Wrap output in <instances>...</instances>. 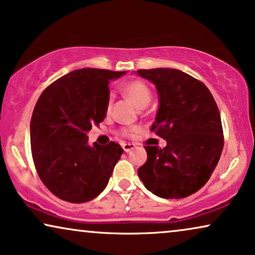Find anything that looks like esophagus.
Returning <instances> with one entry per match:
<instances>
[{
  "instance_id": "1",
  "label": "esophagus",
  "mask_w": 255,
  "mask_h": 255,
  "mask_svg": "<svg viewBox=\"0 0 255 255\" xmlns=\"http://www.w3.org/2000/svg\"><path fill=\"white\" fill-rule=\"evenodd\" d=\"M122 147H123V149L125 152H130L131 149H133L135 147L134 144H132V142H125V144L122 145Z\"/></svg>"
}]
</instances>
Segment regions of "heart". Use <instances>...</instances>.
Returning <instances> with one entry per match:
<instances>
[{"label":"heart","mask_w":255,"mask_h":255,"mask_svg":"<svg viewBox=\"0 0 255 255\" xmlns=\"http://www.w3.org/2000/svg\"><path fill=\"white\" fill-rule=\"evenodd\" d=\"M124 93L128 99H130L132 102H133L135 106L139 108L146 107L149 103L152 97L151 89L148 88V86L144 83L142 81H139V80H134V81L128 82L127 85L124 86ZM111 106V96L108 100V109H110ZM138 131L137 128H122L121 133L123 135H133L135 132Z\"/></svg>","instance_id":"1"}]
</instances>
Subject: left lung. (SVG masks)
<instances>
[{
	"label": "left lung",
	"mask_w": 255,
	"mask_h": 255,
	"mask_svg": "<svg viewBox=\"0 0 255 255\" xmlns=\"http://www.w3.org/2000/svg\"><path fill=\"white\" fill-rule=\"evenodd\" d=\"M137 73L156 87L160 106L151 130L167 141L163 148L144 146L147 160L138 175L156 196H189L208 182L221 158L224 135L217 104L203 82L179 69Z\"/></svg>",
	"instance_id": "obj_1"
}]
</instances>
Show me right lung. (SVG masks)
I'll return each mask as SVG.
<instances>
[{
	"label": "right lung",
	"instance_id": "right-lung-1",
	"mask_svg": "<svg viewBox=\"0 0 255 255\" xmlns=\"http://www.w3.org/2000/svg\"><path fill=\"white\" fill-rule=\"evenodd\" d=\"M124 74L76 69L38 99L30 123L31 153L41 182L61 200L85 203L107 187L123 148L115 141L90 146L87 132L106 118L109 80Z\"/></svg>",
	"mask_w": 255,
	"mask_h": 255
}]
</instances>
